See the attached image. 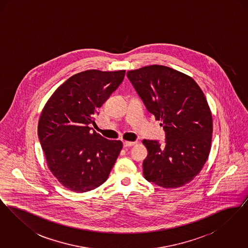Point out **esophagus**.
Here are the masks:
<instances>
[{
  "label": "esophagus",
  "instance_id": "esophagus-1",
  "mask_svg": "<svg viewBox=\"0 0 248 248\" xmlns=\"http://www.w3.org/2000/svg\"><path fill=\"white\" fill-rule=\"evenodd\" d=\"M135 144H136V142L124 141V148H128V147L134 146Z\"/></svg>",
  "mask_w": 248,
  "mask_h": 248
}]
</instances>
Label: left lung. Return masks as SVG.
Listing matches in <instances>:
<instances>
[{
  "label": "left lung",
  "instance_id": "left-lung-1",
  "mask_svg": "<svg viewBox=\"0 0 248 248\" xmlns=\"http://www.w3.org/2000/svg\"><path fill=\"white\" fill-rule=\"evenodd\" d=\"M126 75L165 131V146L159 140H143L148 149L144 177L166 189L189 183L211 148L212 115L204 94L192 78L165 66L152 65Z\"/></svg>",
  "mask_w": 248,
  "mask_h": 248
}]
</instances>
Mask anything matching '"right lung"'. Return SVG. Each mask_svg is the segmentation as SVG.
Wrapping results in <instances>:
<instances>
[{
  "label": "right lung",
  "mask_w": 248,
  "mask_h": 248,
  "mask_svg": "<svg viewBox=\"0 0 248 248\" xmlns=\"http://www.w3.org/2000/svg\"><path fill=\"white\" fill-rule=\"evenodd\" d=\"M125 71L77 73L49 98L38 124L48 167L72 191L85 192L103 184L123 143L108 140L89 127L97 109L124 80Z\"/></svg>",
  "instance_id": "obj_1"
}]
</instances>
